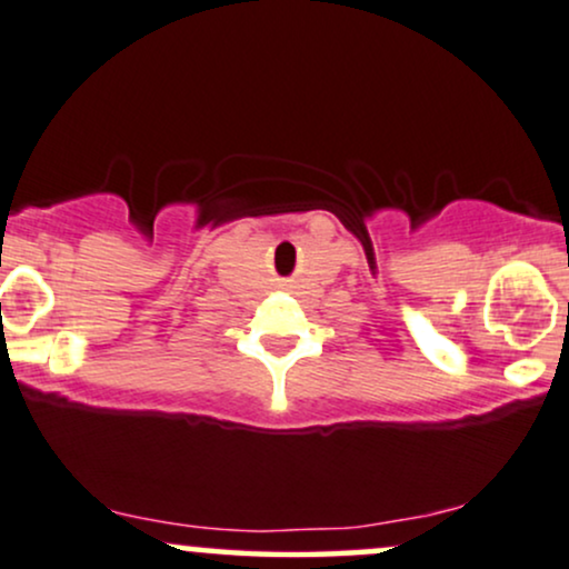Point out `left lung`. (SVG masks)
Listing matches in <instances>:
<instances>
[{"instance_id": "obj_1", "label": "left lung", "mask_w": 569, "mask_h": 569, "mask_svg": "<svg viewBox=\"0 0 569 569\" xmlns=\"http://www.w3.org/2000/svg\"><path fill=\"white\" fill-rule=\"evenodd\" d=\"M567 312H569V305H567Z\"/></svg>"}]
</instances>
